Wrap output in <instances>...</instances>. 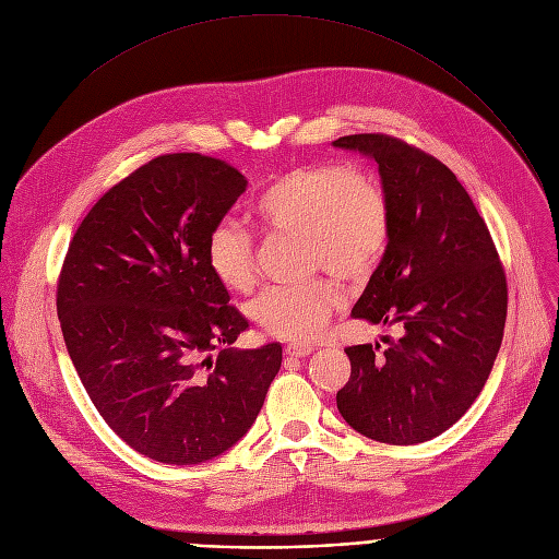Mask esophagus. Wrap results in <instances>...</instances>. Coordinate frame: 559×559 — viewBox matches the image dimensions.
I'll list each match as a JSON object with an SVG mask.
<instances>
[{
    "instance_id": "obj_1",
    "label": "esophagus",
    "mask_w": 559,
    "mask_h": 559,
    "mask_svg": "<svg viewBox=\"0 0 559 559\" xmlns=\"http://www.w3.org/2000/svg\"><path fill=\"white\" fill-rule=\"evenodd\" d=\"M311 350H313L311 345H302V343H290V345H286V355H288V357H296V359L309 357Z\"/></svg>"
}]
</instances>
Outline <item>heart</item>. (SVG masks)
Masks as SVG:
<instances>
[{
	"label": "heart",
	"instance_id": "obj_1",
	"mask_svg": "<svg viewBox=\"0 0 559 559\" xmlns=\"http://www.w3.org/2000/svg\"><path fill=\"white\" fill-rule=\"evenodd\" d=\"M250 214L265 229L300 236L311 271H332L348 282L378 269L391 238V211L380 183L343 166L284 170L257 195ZM206 265L227 290L250 294L257 286L252 236L231 221L218 223L206 238ZM341 302V286L318 277L269 288L252 305V316L265 334L307 343L325 330Z\"/></svg>",
	"mask_w": 559,
	"mask_h": 559
}]
</instances>
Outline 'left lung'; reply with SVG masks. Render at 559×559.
Here are the masks:
<instances>
[{"instance_id": "1", "label": "left lung", "mask_w": 559, "mask_h": 559, "mask_svg": "<svg viewBox=\"0 0 559 559\" xmlns=\"http://www.w3.org/2000/svg\"><path fill=\"white\" fill-rule=\"evenodd\" d=\"M378 164L391 211L389 248L353 318L403 334L345 348L350 380L336 407L359 435L423 443L480 395L500 350L508 284L485 221L453 170L384 134L332 143Z\"/></svg>"}]
</instances>
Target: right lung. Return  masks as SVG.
I'll return each instance as SVG.
<instances>
[{
  "label": "right lung",
  "mask_w": 559,
  "mask_h": 559,
  "mask_svg": "<svg viewBox=\"0 0 559 559\" xmlns=\"http://www.w3.org/2000/svg\"><path fill=\"white\" fill-rule=\"evenodd\" d=\"M246 189L218 158L156 156L97 200L68 248L57 296L68 355L106 425L154 462L223 455L282 366L280 343L231 348L248 321L206 265L209 231Z\"/></svg>",
  "instance_id": "right-lung-1"
}]
</instances>
